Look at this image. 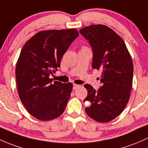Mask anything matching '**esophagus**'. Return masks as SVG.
Returning <instances> with one entry per match:
<instances>
[{"label":"esophagus","instance_id":"34e87169","mask_svg":"<svg viewBox=\"0 0 148 148\" xmlns=\"http://www.w3.org/2000/svg\"><path fill=\"white\" fill-rule=\"evenodd\" d=\"M80 87V85H77V84H73V90H76L77 88H78Z\"/></svg>","mask_w":148,"mask_h":148}]
</instances>
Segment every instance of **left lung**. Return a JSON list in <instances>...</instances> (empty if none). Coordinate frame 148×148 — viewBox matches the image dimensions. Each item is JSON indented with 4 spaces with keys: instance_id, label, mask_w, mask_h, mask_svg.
Masks as SVG:
<instances>
[{
    "instance_id": "1",
    "label": "left lung",
    "mask_w": 148,
    "mask_h": 148,
    "mask_svg": "<svg viewBox=\"0 0 148 148\" xmlns=\"http://www.w3.org/2000/svg\"><path fill=\"white\" fill-rule=\"evenodd\" d=\"M92 51V68L102 71L101 86L95 90L85 84L87 115L100 123H107L123 111L130 97L133 76L132 58L123 39L112 29L92 25L80 29Z\"/></svg>"
}]
</instances>
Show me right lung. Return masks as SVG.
Returning <instances> with one entry per match:
<instances>
[{
	"instance_id": "obj_1",
	"label": "right lung",
	"mask_w": 148,
	"mask_h": 148,
	"mask_svg": "<svg viewBox=\"0 0 148 148\" xmlns=\"http://www.w3.org/2000/svg\"><path fill=\"white\" fill-rule=\"evenodd\" d=\"M75 29L44 30L24 45L16 68L18 92L28 112L40 120H51L63 113L73 84L54 81L64 53L78 37Z\"/></svg>"
}]
</instances>
